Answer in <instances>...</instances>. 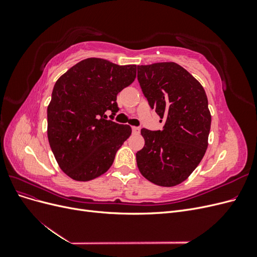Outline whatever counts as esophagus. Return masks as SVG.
<instances>
[{"label":"esophagus","instance_id":"1","mask_svg":"<svg viewBox=\"0 0 257 257\" xmlns=\"http://www.w3.org/2000/svg\"><path fill=\"white\" fill-rule=\"evenodd\" d=\"M132 132H133V134H139V133H141V127L133 126V127H132Z\"/></svg>","mask_w":257,"mask_h":257}]
</instances>
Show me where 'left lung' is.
<instances>
[{"mask_svg": "<svg viewBox=\"0 0 257 257\" xmlns=\"http://www.w3.org/2000/svg\"><path fill=\"white\" fill-rule=\"evenodd\" d=\"M137 79L151 109L164 120L162 130L142 128L138 169L154 184L175 186L194 172L207 150L211 114L206 92L174 62L138 65Z\"/></svg>", "mask_w": 257, "mask_h": 257, "instance_id": "obj_1", "label": "left lung"}]
</instances>
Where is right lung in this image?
<instances>
[{
	"label": "right lung",
	"instance_id": "add662e5",
	"mask_svg": "<svg viewBox=\"0 0 257 257\" xmlns=\"http://www.w3.org/2000/svg\"><path fill=\"white\" fill-rule=\"evenodd\" d=\"M136 65L89 58L62 75L47 108L48 141L60 168L76 181L105 174L132 134L130 125L107 120L119 111L116 95L136 78Z\"/></svg>",
	"mask_w": 257,
	"mask_h": 257
}]
</instances>
